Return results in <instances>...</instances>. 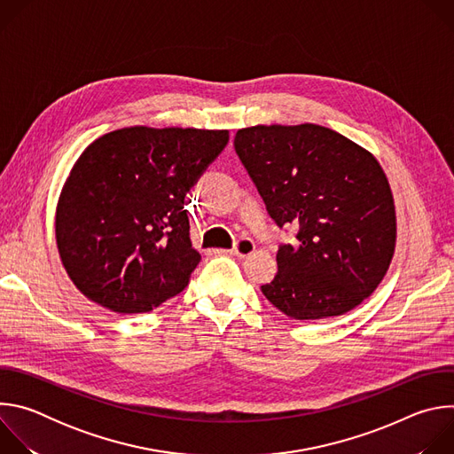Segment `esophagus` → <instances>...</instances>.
I'll return each instance as SVG.
<instances>
[{
  "label": "esophagus",
  "instance_id": "esophagus-1",
  "mask_svg": "<svg viewBox=\"0 0 454 454\" xmlns=\"http://www.w3.org/2000/svg\"><path fill=\"white\" fill-rule=\"evenodd\" d=\"M230 254H235L239 258H246L249 256L251 253H254V242L251 239H239L235 242V246L228 251Z\"/></svg>",
  "mask_w": 454,
  "mask_h": 454
}]
</instances>
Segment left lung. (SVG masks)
Returning <instances> with one entry per match:
<instances>
[{"label":"left lung","instance_id":"8db88e82","mask_svg":"<svg viewBox=\"0 0 454 454\" xmlns=\"http://www.w3.org/2000/svg\"><path fill=\"white\" fill-rule=\"evenodd\" d=\"M233 145L275 223L298 226L264 296L293 319L341 316L366 300L397 240L392 188L375 156L316 123L239 129Z\"/></svg>","mask_w":454,"mask_h":454}]
</instances>
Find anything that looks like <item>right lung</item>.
<instances>
[{"label": "right lung", "mask_w": 454, "mask_h": 454, "mask_svg": "<svg viewBox=\"0 0 454 454\" xmlns=\"http://www.w3.org/2000/svg\"><path fill=\"white\" fill-rule=\"evenodd\" d=\"M228 140L226 129L135 125L84 149L60 190L55 240L86 298L138 314L188 286L201 254L192 247L184 196Z\"/></svg>", "instance_id": "obj_1"}]
</instances>
